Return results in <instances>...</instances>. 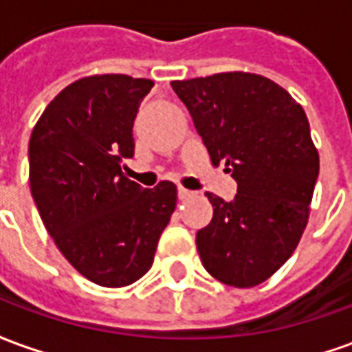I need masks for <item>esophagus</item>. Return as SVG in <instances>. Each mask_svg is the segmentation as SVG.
I'll list each match as a JSON object with an SVG mask.
<instances>
[{
	"instance_id": "34e87169",
	"label": "esophagus",
	"mask_w": 352,
	"mask_h": 352,
	"mask_svg": "<svg viewBox=\"0 0 352 352\" xmlns=\"http://www.w3.org/2000/svg\"><path fill=\"white\" fill-rule=\"evenodd\" d=\"M177 194H179V199H188V198H192V196H194V192L186 190V188H183V186H179Z\"/></svg>"
}]
</instances>
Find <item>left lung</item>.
<instances>
[{
	"label": "left lung",
	"instance_id": "obj_1",
	"mask_svg": "<svg viewBox=\"0 0 352 352\" xmlns=\"http://www.w3.org/2000/svg\"><path fill=\"white\" fill-rule=\"evenodd\" d=\"M213 166L224 164L237 194L207 192L213 219L196 234L199 258L224 285L256 287L285 264L309 219L318 153L302 105L256 73L173 80Z\"/></svg>",
	"mask_w": 352,
	"mask_h": 352
}]
</instances>
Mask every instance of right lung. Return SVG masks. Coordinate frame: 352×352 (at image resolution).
<instances>
[{"label": "right lung", "instance_id": "obj_1", "mask_svg": "<svg viewBox=\"0 0 352 352\" xmlns=\"http://www.w3.org/2000/svg\"><path fill=\"white\" fill-rule=\"evenodd\" d=\"M153 80L92 75L50 101L30 138V190L65 260L100 287H128L153 265L177 186L141 188L122 173L133 120Z\"/></svg>", "mask_w": 352, "mask_h": 352}]
</instances>
